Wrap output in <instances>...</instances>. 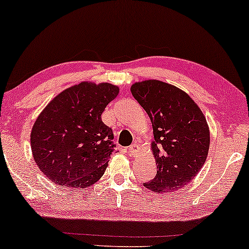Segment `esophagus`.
<instances>
[{
    "mask_svg": "<svg viewBox=\"0 0 249 249\" xmlns=\"http://www.w3.org/2000/svg\"><path fill=\"white\" fill-rule=\"evenodd\" d=\"M128 152H129V154H130V155H136L139 152L138 145L137 144L130 145V146H129V148H128Z\"/></svg>",
    "mask_w": 249,
    "mask_h": 249,
    "instance_id": "1",
    "label": "esophagus"
}]
</instances>
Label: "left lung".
Segmentation results:
<instances>
[{
    "label": "left lung",
    "instance_id": "8db88e82",
    "mask_svg": "<svg viewBox=\"0 0 249 249\" xmlns=\"http://www.w3.org/2000/svg\"><path fill=\"white\" fill-rule=\"evenodd\" d=\"M132 96L152 121L158 173L146 188L172 192L187 185L202 169L210 147L206 119L192 97L172 85L160 80L136 83Z\"/></svg>",
    "mask_w": 249,
    "mask_h": 249
}]
</instances>
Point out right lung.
Listing matches in <instances>:
<instances>
[{
	"instance_id": "obj_1",
	"label": "right lung",
	"mask_w": 249,
	"mask_h": 249,
	"mask_svg": "<svg viewBox=\"0 0 249 249\" xmlns=\"http://www.w3.org/2000/svg\"><path fill=\"white\" fill-rule=\"evenodd\" d=\"M119 94L112 84L80 83L44 108L30 134L33 158L51 181L87 188L103 176L114 152L113 131L101 115Z\"/></svg>"
}]
</instances>
